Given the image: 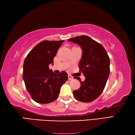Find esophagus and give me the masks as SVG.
Instances as JSON below:
<instances>
[{
  "mask_svg": "<svg viewBox=\"0 0 135 135\" xmlns=\"http://www.w3.org/2000/svg\"><path fill=\"white\" fill-rule=\"evenodd\" d=\"M68 80H72L73 79V77L71 76H70V75H68Z\"/></svg>",
  "mask_w": 135,
  "mask_h": 135,
  "instance_id": "34e87169",
  "label": "esophagus"
}]
</instances>
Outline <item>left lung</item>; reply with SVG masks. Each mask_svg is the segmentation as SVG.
<instances>
[{
	"instance_id": "8db88e82",
	"label": "left lung",
	"mask_w": 135,
	"mask_h": 135,
	"mask_svg": "<svg viewBox=\"0 0 135 135\" xmlns=\"http://www.w3.org/2000/svg\"><path fill=\"white\" fill-rule=\"evenodd\" d=\"M77 43L82 49V56L79 62L80 71L86 79L80 82V88L73 92L77 100L89 102L99 97L106 85L109 74V58L101 44L87 36H77L68 40Z\"/></svg>"
}]
</instances>
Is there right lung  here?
<instances>
[{
	"mask_svg": "<svg viewBox=\"0 0 135 135\" xmlns=\"http://www.w3.org/2000/svg\"><path fill=\"white\" fill-rule=\"evenodd\" d=\"M64 40H44L27 55L23 65V80L26 89L35 102L48 104L56 100L61 87L68 80L67 73L56 74L49 69Z\"/></svg>",
	"mask_w": 135,
	"mask_h": 135,
	"instance_id": "right-lung-1",
	"label": "right lung"
}]
</instances>
